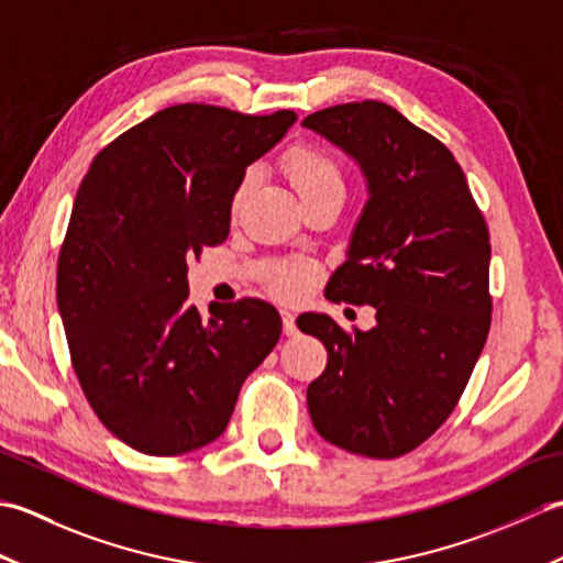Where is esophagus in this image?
<instances>
[{
    "label": "esophagus",
    "mask_w": 563,
    "mask_h": 563,
    "mask_svg": "<svg viewBox=\"0 0 563 563\" xmlns=\"http://www.w3.org/2000/svg\"><path fill=\"white\" fill-rule=\"evenodd\" d=\"M280 317H283V333H285V336H295V333H297V327H295V314H292V312H288V309H283Z\"/></svg>",
    "instance_id": "1"
}]
</instances>
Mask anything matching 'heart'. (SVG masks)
<instances>
[{"mask_svg":"<svg viewBox=\"0 0 563 563\" xmlns=\"http://www.w3.org/2000/svg\"><path fill=\"white\" fill-rule=\"evenodd\" d=\"M285 174H288L290 184L295 186L297 196L302 200L314 198L321 194H343V172L341 164L331 157L329 152L314 145H297L285 157ZM249 181L239 186L234 194V208L246 196ZM314 278V268L305 261H292L283 266L280 273L275 275V290L283 297L300 295Z\"/></svg>","mask_w":563,"mask_h":563,"instance_id":"heart-1","label":"heart"}]
</instances>
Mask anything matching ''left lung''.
Masks as SVG:
<instances>
[{
  "mask_svg": "<svg viewBox=\"0 0 563 563\" xmlns=\"http://www.w3.org/2000/svg\"><path fill=\"white\" fill-rule=\"evenodd\" d=\"M302 125L367 181L327 297L377 309V324L353 333L327 314L297 319L329 353L307 387L309 416L336 448L391 460L445 423L479 361L492 327L488 227L452 152L391 106H331Z\"/></svg>",
  "mask_w": 563,
  "mask_h": 563,
  "instance_id": "obj_1",
  "label": "left lung"
}]
</instances>
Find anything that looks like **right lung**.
Segmentation results:
<instances>
[{
    "label": "right lung",
    "instance_id": "obj_1",
    "mask_svg": "<svg viewBox=\"0 0 563 563\" xmlns=\"http://www.w3.org/2000/svg\"><path fill=\"white\" fill-rule=\"evenodd\" d=\"M292 111L178 103L97 154L57 258V309L84 397L137 452L184 454L224 433L244 379L280 339L263 300L188 305V261L230 234L246 166Z\"/></svg>",
    "mask_w": 563,
    "mask_h": 563
}]
</instances>
